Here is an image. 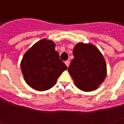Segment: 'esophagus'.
<instances>
[{"label":"esophagus","mask_w":124,"mask_h":124,"mask_svg":"<svg viewBox=\"0 0 124 124\" xmlns=\"http://www.w3.org/2000/svg\"><path fill=\"white\" fill-rule=\"evenodd\" d=\"M65 64H66V66L67 67H68V66H69V65H70V62H69L68 60L66 61V62H65Z\"/></svg>","instance_id":"1"}]
</instances>
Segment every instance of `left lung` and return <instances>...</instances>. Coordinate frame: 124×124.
I'll return each instance as SVG.
<instances>
[{
	"mask_svg": "<svg viewBox=\"0 0 124 124\" xmlns=\"http://www.w3.org/2000/svg\"><path fill=\"white\" fill-rule=\"evenodd\" d=\"M68 72L76 86L84 92H92L99 88L106 77V60L99 49L91 43L79 42L73 50Z\"/></svg>",
	"mask_w": 124,
	"mask_h": 124,
	"instance_id": "8db88e82",
	"label": "left lung"
}]
</instances>
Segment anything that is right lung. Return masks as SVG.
<instances>
[{"instance_id":"right-lung-1","label":"right lung","mask_w":124,"mask_h":124,"mask_svg":"<svg viewBox=\"0 0 124 124\" xmlns=\"http://www.w3.org/2000/svg\"><path fill=\"white\" fill-rule=\"evenodd\" d=\"M55 47L53 41L43 38L24 54L20 62L21 71L26 83L32 88L40 92L49 90L67 69Z\"/></svg>"}]
</instances>
